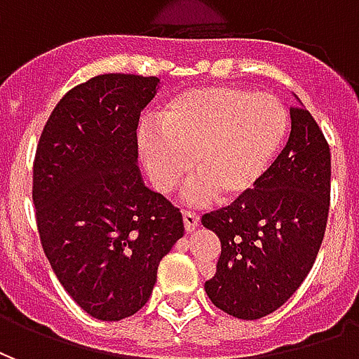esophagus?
I'll use <instances>...</instances> for the list:
<instances>
[{
	"instance_id": "34e87169",
	"label": "esophagus",
	"mask_w": 359,
	"mask_h": 359,
	"mask_svg": "<svg viewBox=\"0 0 359 359\" xmlns=\"http://www.w3.org/2000/svg\"><path fill=\"white\" fill-rule=\"evenodd\" d=\"M182 219H184V229H187V233H192L196 226L200 225V215H198L196 211L184 210L182 211Z\"/></svg>"
}]
</instances>
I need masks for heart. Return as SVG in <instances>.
<instances>
[{
    "mask_svg": "<svg viewBox=\"0 0 359 359\" xmlns=\"http://www.w3.org/2000/svg\"><path fill=\"white\" fill-rule=\"evenodd\" d=\"M288 133V113L277 97L234 86H208L175 95L157 115V130L138 136L151 184L169 194L196 180L188 200H236L259 180Z\"/></svg>",
    "mask_w": 359,
    "mask_h": 359,
    "instance_id": "obj_1",
    "label": "heart"
}]
</instances>
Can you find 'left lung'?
<instances>
[{
    "label": "left lung",
    "mask_w": 359,
    "mask_h": 359,
    "mask_svg": "<svg viewBox=\"0 0 359 359\" xmlns=\"http://www.w3.org/2000/svg\"><path fill=\"white\" fill-rule=\"evenodd\" d=\"M290 136L264 179L202 225L221 254L205 280L210 300L238 319L273 313L292 296L323 242L331 203V149L302 105L290 107Z\"/></svg>",
    "instance_id": "8db88e82"
}]
</instances>
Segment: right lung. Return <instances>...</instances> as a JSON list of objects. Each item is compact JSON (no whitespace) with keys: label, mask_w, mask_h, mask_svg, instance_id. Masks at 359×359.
<instances>
[{"label":"right lung","mask_w":359,"mask_h":359,"mask_svg":"<svg viewBox=\"0 0 359 359\" xmlns=\"http://www.w3.org/2000/svg\"><path fill=\"white\" fill-rule=\"evenodd\" d=\"M157 76L97 74L43 125L32 200L46 257L86 313L118 321L146 306L157 267L184 234L179 208L138 171L136 128Z\"/></svg>","instance_id":"1"}]
</instances>
